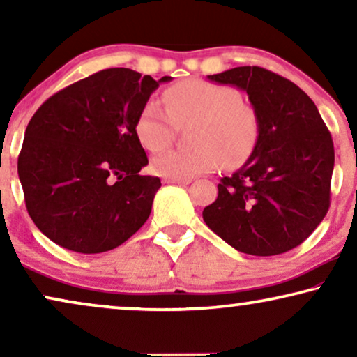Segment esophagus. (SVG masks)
Here are the masks:
<instances>
[{"label": "esophagus", "mask_w": 357, "mask_h": 357, "mask_svg": "<svg viewBox=\"0 0 357 357\" xmlns=\"http://www.w3.org/2000/svg\"><path fill=\"white\" fill-rule=\"evenodd\" d=\"M164 183H177V185H188L190 182H192V178H169L165 177L162 180Z\"/></svg>", "instance_id": "esophagus-1"}]
</instances>
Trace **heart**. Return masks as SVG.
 <instances>
[{"mask_svg": "<svg viewBox=\"0 0 357 357\" xmlns=\"http://www.w3.org/2000/svg\"><path fill=\"white\" fill-rule=\"evenodd\" d=\"M165 109L151 99L136 120V135L149 151H162L172 143L175 125L197 121L192 151L172 149L155 155L151 169L160 177L192 178L221 167L224 160L241 162L255 149L260 136L257 112L227 86L188 79L164 92Z\"/></svg>", "mask_w": 357, "mask_h": 357, "instance_id": "obj_1", "label": "heart"}]
</instances>
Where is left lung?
Masks as SVG:
<instances>
[{
  "instance_id": "1",
  "label": "left lung",
  "mask_w": 357,
  "mask_h": 357,
  "mask_svg": "<svg viewBox=\"0 0 357 357\" xmlns=\"http://www.w3.org/2000/svg\"><path fill=\"white\" fill-rule=\"evenodd\" d=\"M208 79L247 92L260 136L247 162L221 178L204 222L248 255L301 245L330 208L335 148L325 121L299 86L265 68L238 66Z\"/></svg>"
}]
</instances>
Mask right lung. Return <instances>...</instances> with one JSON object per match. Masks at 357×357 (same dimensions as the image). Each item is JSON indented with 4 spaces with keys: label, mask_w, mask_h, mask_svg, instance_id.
I'll return each mask as SVG.
<instances>
[{
    "label": "right lung",
    "mask_w": 357,
    "mask_h": 357,
    "mask_svg": "<svg viewBox=\"0 0 357 357\" xmlns=\"http://www.w3.org/2000/svg\"><path fill=\"white\" fill-rule=\"evenodd\" d=\"M109 68L58 91L29 121L17 174L29 216L42 234L77 253H102L148 221L159 177L148 165L136 120L167 82Z\"/></svg>",
    "instance_id": "1"
}]
</instances>
